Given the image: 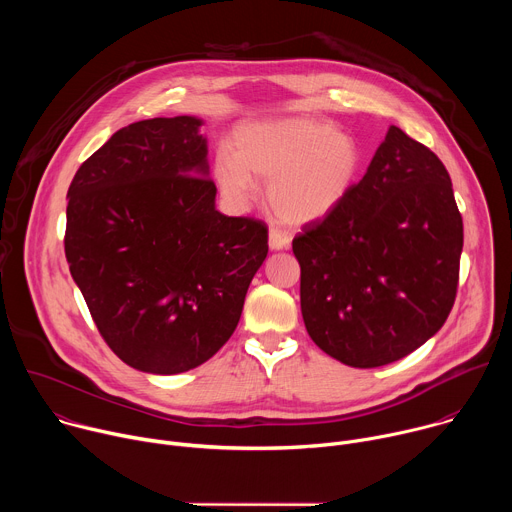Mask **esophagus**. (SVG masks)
Segmentation results:
<instances>
[{"label": "esophagus", "mask_w": 512, "mask_h": 512, "mask_svg": "<svg viewBox=\"0 0 512 512\" xmlns=\"http://www.w3.org/2000/svg\"><path fill=\"white\" fill-rule=\"evenodd\" d=\"M291 245V237L279 229H271L269 231V247L273 251H281V249H289Z\"/></svg>", "instance_id": "obj_1"}]
</instances>
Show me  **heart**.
Segmentation results:
<instances>
[{
    "label": "heart",
    "instance_id": "heart-1",
    "mask_svg": "<svg viewBox=\"0 0 512 512\" xmlns=\"http://www.w3.org/2000/svg\"><path fill=\"white\" fill-rule=\"evenodd\" d=\"M362 150L352 135L326 121L283 117L241 125L233 154L218 152L214 180L233 204L267 182L265 198L281 223L302 227L322 221L350 194L362 172Z\"/></svg>",
    "mask_w": 512,
    "mask_h": 512
}]
</instances>
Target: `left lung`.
I'll use <instances>...</instances> for the list:
<instances>
[{
    "label": "left lung",
    "instance_id": "8db88e82",
    "mask_svg": "<svg viewBox=\"0 0 512 512\" xmlns=\"http://www.w3.org/2000/svg\"><path fill=\"white\" fill-rule=\"evenodd\" d=\"M462 245L446 166L391 125L346 200L291 243L310 338L356 369L407 356L452 312Z\"/></svg>",
    "mask_w": 512,
    "mask_h": 512
}]
</instances>
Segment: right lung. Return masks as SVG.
Segmentation results:
<instances>
[{"label":"right lung","mask_w":512,"mask_h":512,"mask_svg":"<svg viewBox=\"0 0 512 512\" xmlns=\"http://www.w3.org/2000/svg\"><path fill=\"white\" fill-rule=\"evenodd\" d=\"M202 121L131 123L77 170L64 253L109 348L129 367L178 375L235 332L267 257V227L214 206Z\"/></svg>","instance_id":"obj_1"}]
</instances>
